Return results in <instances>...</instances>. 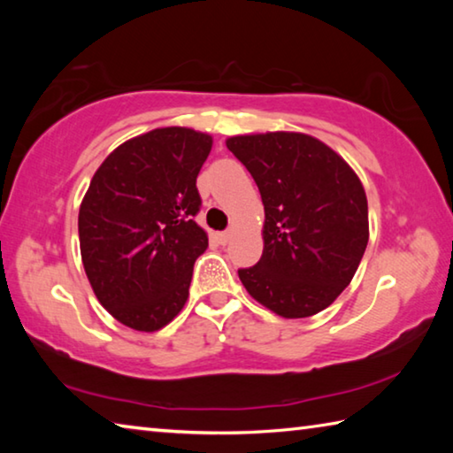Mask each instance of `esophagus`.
<instances>
[{
  "label": "esophagus",
  "mask_w": 453,
  "mask_h": 453,
  "mask_svg": "<svg viewBox=\"0 0 453 453\" xmlns=\"http://www.w3.org/2000/svg\"><path fill=\"white\" fill-rule=\"evenodd\" d=\"M229 240H232V232H221V234H218V242H219L221 245H226Z\"/></svg>",
  "instance_id": "obj_1"
}]
</instances>
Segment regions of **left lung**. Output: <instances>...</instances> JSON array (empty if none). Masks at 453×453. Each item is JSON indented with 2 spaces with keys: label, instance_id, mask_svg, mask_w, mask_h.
<instances>
[{
  "label": "left lung",
  "instance_id": "left-lung-1",
  "mask_svg": "<svg viewBox=\"0 0 453 453\" xmlns=\"http://www.w3.org/2000/svg\"><path fill=\"white\" fill-rule=\"evenodd\" d=\"M226 145L256 180L265 211L264 254L237 272L243 288L286 319L316 316L349 286L370 240L362 181L302 132L234 135Z\"/></svg>",
  "mask_w": 453,
  "mask_h": 453
}]
</instances>
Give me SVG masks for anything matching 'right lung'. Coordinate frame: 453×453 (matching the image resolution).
<instances>
[{
    "mask_svg": "<svg viewBox=\"0 0 453 453\" xmlns=\"http://www.w3.org/2000/svg\"><path fill=\"white\" fill-rule=\"evenodd\" d=\"M213 145L191 127H157L118 145L80 205V250L99 303L135 332H157L189 296L208 234L196 180Z\"/></svg>",
    "mask_w": 453,
    "mask_h": 453,
    "instance_id": "add662e5",
    "label": "right lung"
}]
</instances>
